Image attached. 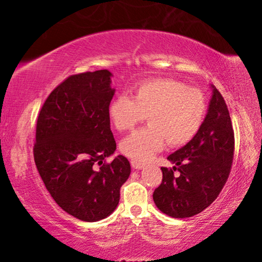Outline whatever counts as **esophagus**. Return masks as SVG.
Instances as JSON below:
<instances>
[{"label":"esophagus","mask_w":262,"mask_h":262,"mask_svg":"<svg viewBox=\"0 0 262 262\" xmlns=\"http://www.w3.org/2000/svg\"><path fill=\"white\" fill-rule=\"evenodd\" d=\"M130 165H132L133 168H136V170H141L142 167H144L145 164L141 163V162H137V161H130Z\"/></svg>","instance_id":"34e87169"}]
</instances>
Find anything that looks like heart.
Instances as JSON below:
<instances>
[{"mask_svg":"<svg viewBox=\"0 0 262 262\" xmlns=\"http://www.w3.org/2000/svg\"><path fill=\"white\" fill-rule=\"evenodd\" d=\"M206 99L198 89L171 78L144 81L133 90L132 98L118 96L108 106V117L123 132L143 121L149 125L133 132L121 142V151L136 161H147L165 142L177 148L188 143L205 120Z\"/></svg>","mask_w":262,"mask_h":262,"instance_id":"heart-1","label":"heart"}]
</instances>
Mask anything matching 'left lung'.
Listing matches in <instances>:
<instances>
[{
	"mask_svg": "<svg viewBox=\"0 0 262 262\" xmlns=\"http://www.w3.org/2000/svg\"><path fill=\"white\" fill-rule=\"evenodd\" d=\"M208 113L198 134L167 159L176 166L162 167V184L152 194L155 205L173 219L192 217L219 196L233 161L234 133L228 106L211 85ZM180 172L174 176V171Z\"/></svg>",
	"mask_w": 262,
	"mask_h": 262,
	"instance_id": "left-lung-1",
	"label": "left lung"
}]
</instances>
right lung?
<instances>
[{
  "label": "right lung",
  "mask_w": 262,
  "mask_h": 262,
  "mask_svg": "<svg viewBox=\"0 0 262 262\" xmlns=\"http://www.w3.org/2000/svg\"><path fill=\"white\" fill-rule=\"evenodd\" d=\"M108 70L72 75L53 90L39 112L33 156L46 188L69 215L97 222L112 214L130 164L119 155L108 106Z\"/></svg>",
  "instance_id": "1"
}]
</instances>
